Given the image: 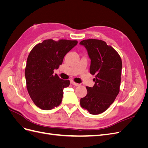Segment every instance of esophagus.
I'll list each match as a JSON object with an SVG mask.
<instances>
[{"label":"esophagus","mask_w":148,"mask_h":148,"mask_svg":"<svg viewBox=\"0 0 148 148\" xmlns=\"http://www.w3.org/2000/svg\"><path fill=\"white\" fill-rule=\"evenodd\" d=\"M70 83L71 84H73V85H74V86H79V84L78 83H75L74 81H73V80H71V82H70Z\"/></svg>","instance_id":"1"}]
</instances>
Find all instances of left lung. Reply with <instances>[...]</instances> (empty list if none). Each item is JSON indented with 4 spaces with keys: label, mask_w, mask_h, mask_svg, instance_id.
<instances>
[{
    "label": "left lung",
    "mask_w": 148,
    "mask_h": 148,
    "mask_svg": "<svg viewBox=\"0 0 148 148\" xmlns=\"http://www.w3.org/2000/svg\"><path fill=\"white\" fill-rule=\"evenodd\" d=\"M79 44L86 49L91 59L89 72L96 75L93 87L86 86L87 95L80 105L89 114L104 112L115 101L120 91L122 59L115 49L99 39H85Z\"/></svg>",
    "instance_id": "1"
}]
</instances>
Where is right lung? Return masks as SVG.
Masks as SVG:
<instances>
[{"label": "right lung", "mask_w": 148, "mask_h": 148, "mask_svg": "<svg viewBox=\"0 0 148 148\" xmlns=\"http://www.w3.org/2000/svg\"><path fill=\"white\" fill-rule=\"evenodd\" d=\"M78 43L77 41L44 40L36 45L28 57L25 71L26 88L34 104L42 110H51L62 102L64 89L69 80L53 74L63 62L65 56Z\"/></svg>", "instance_id": "right-lung-1"}]
</instances>
